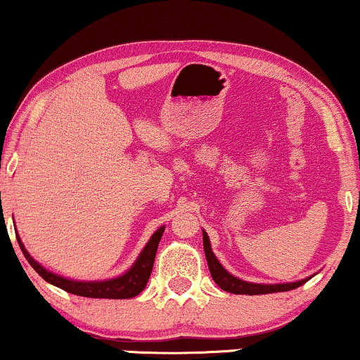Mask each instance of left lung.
Wrapping results in <instances>:
<instances>
[{
  "label": "left lung",
  "instance_id": "left-lung-1",
  "mask_svg": "<svg viewBox=\"0 0 360 360\" xmlns=\"http://www.w3.org/2000/svg\"><path fill=\"white\" fill-rule=\"evenodd\" d=\"M203 248H205V255L206 260H208V267H210V274L211 277L218 287L224 292L229 293H236V295H264V293H277V292H288V290L298 288L300 285H303L308 278L298 280V282H292V283H250L245 282V280H240L234 275H231L228 270H226L223 265L219 264V260L216 259V255L211 250V244H210V238L206 234V231H203Z\"/></svg>",
  "mask_w": 360,
  "mask_h": 360
}]
</instances>
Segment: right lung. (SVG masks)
Wrapping results in <instances>:
<instances>
[{
  "label": "right lung",
  "instance_id": "right-lung-1",
  "mask_svg": "<svg viewBox=\"0 0 360 360\" xmlns=\"http://www.w3.org/2000/svg\"><path fill=\"white\" fill-rule=\"evenodd\" d=\"M165 228L162 226L152 234L149 243L146 244V248L142 249L139 257L136 259V262L132 264V267L124 272L120 277L110 278V280H100V282H80V280H70L63 278L60 275L49 272L47 269H44L41 264L36 262L31 257V254L27 252V249L24 248L22 240L19 239V234H16L19 248H21L24 257L27 259V262L31 264V267L46 280V282L56 285V287L65 290L68 293L78 295V297H86V298H112V300H122V298H132L136 295H139L142 290L146 288L147 282H149L152 267H154L155 252L159 248L160 238L164 234Z\"/></svg>",
  "mask_w": 360,
  "mask_h": 360
}]
</instances>
